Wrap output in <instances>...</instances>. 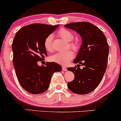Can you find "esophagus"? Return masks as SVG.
<instances>
[{
  "instance_id": "34e87169",
  "label": "esophagus",
  "mask_w": 121,
  "mask_h": 121,
  "mask_svg": "<svg viewBox=\"0 0 121 121\" xmlns=\"http://www.w3.org/2000/svg\"><path fill=\"white\" fill-rule=\"evenodd\" d=\"M62 70H63V71H66V70H67V69H66V68L65 67V66H62Z\"/></svg>"
}]
</instances>
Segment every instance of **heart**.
Segmentation results:
<instances>
[{"instance_id":"heart-1","label":"heart","mask_w":121,"mask_h":121,"mask_svg":"<svg viewBox=\"0 0 121 121\" xmlns=\"http://www.w3.org/2000/svg\"><path fill=\"white\" fill-rule=\"evenodd\" d=\"M57 34L62 39H63L65 41L69 42V45L73 49H77L78 48V44L76 42L72 41L74 39V36L73 32H72L70 30L62 28L58 31ZM53 39V36L52 35H49L46 37L44 41V48L48 52H51L52 50ZM73 56H74L73 52L71 51H68L65 52H57L50 57L49 60L51 61L55 62L60 64L66 65L70 61V60L73 59Z\"/></svg>"}]
</instances>
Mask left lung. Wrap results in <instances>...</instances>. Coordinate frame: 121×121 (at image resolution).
I'll use <instances>...</instances> for the list:
<instances>
[{
  "instance_id": "1",
  "label": "left lung",
  "mask_w": 121,
  "mask_h": 121,
  "mask_svg": "<svg viewBox=\"0 0 121 121\" xmlns=\"http://www.w3.org/2000/svg\"><path fill=\"white\" fill-rule=\"evenodd\" d=\"M64 26L77 32L82 39L81 47L73 61L78 64L67 68L74 74V80L68 83V87L74 93H89L100 84L106 71L109 55L106 38L102 30L88 22H76ZM81 64L84 66L82 69L79 68Z\"/></svg>"
}]
</instances>
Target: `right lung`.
I'll list each match as a JSON object with an SVG mask.
<instances>
[{"label":"right lung","instance_id":"1","mask_svg":"<svg viewBox=\"0 0 121 121\" xmlns=\"http://www.w3.org/2000/svg\"><path fill=\"white\" fill-rule=\"evenodd\" d=\"M59 26L32 24L16 32L13 43V64L18 81L23 88L33 94L44 93L48 89L52 74L62 70L55 62L39 66L37 62L47 56L45 39Z\"/></svg>","mask_w":121,"mask_h":121}]
</instances>
